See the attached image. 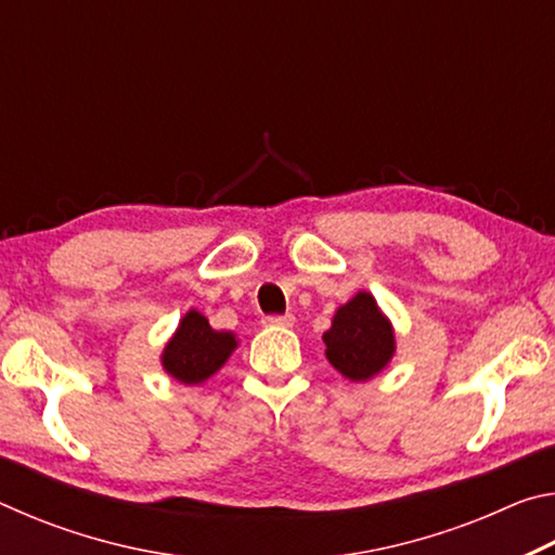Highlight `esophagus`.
<instances>
[{"label": "esophagus", "instance_id": "esophagus-1", "mask_svg": "<svg viewBox=\"0 0 555 555\" xmlns=\"http://www.w3.org/2000/svg\"><path fill=\"white\" fill-rule=\"evenodd\" d=\"M264 323L267 325H274V327H291V325L296 323V318L291 315V313H286V315H267Z\"/></svg>", "mask_w": 555, "mask_h": 555}]
</instances>
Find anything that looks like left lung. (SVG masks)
<instances>
[{
	"mask_svg": "<svg viewBox=\"0 0 555 555\" xmlns=\"http://www.w3.org/2000/svg\"><path fill=\"white\" fill-rule=\"evenodd\" d=\"M323 343L327 362L354 384L377 377L397 352L393 325L370 291H357L337 308Z\"/></svg>",
	"mask_w": 555,
	"mask_h": 555,
	"instance_id": "left-lung-1",
	"label": "left lung"
}]
</instances>
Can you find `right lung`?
Instances as JSON below:
<instances>
[{"mask_svg": "<svg viewBox=\"0 0 555 555\" xmlns=\"http://www.w3.org/2000/svg\"><path fill=\"white\" fill-rule=\"evenodd\" d=\"M237 335L230 331H215L201 311L191 308L178 323L176 333L168 337L162 352V367L176 382L195 387L208 382L222 370L230 354L237 350Z\"/></svg>", "mask_w": 555, "mask_h": 555, "instance_id": "obj_1", "label": "right lung"}]
</instances>
